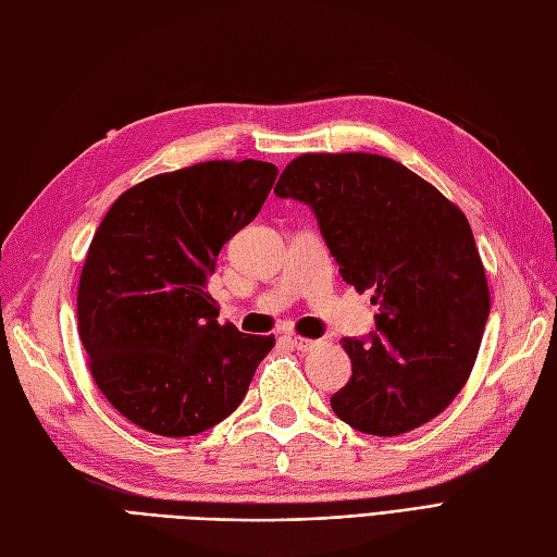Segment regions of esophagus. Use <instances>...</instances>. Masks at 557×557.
I'll return each instance as SVG.
<instances>
[{
    "mask_svg": "<svg viewBox=\"0 0 557 557\" xmlns=\"http://www.w3.org/2000/svg\"><path fill=\"white\" fill-rule=\"evenodd\" d=\"M286 341H288V345H290V347L300 349V351H309L311 347L317 345L314 341H309V337H302V335H286Z\"/></svg>",
    "mask_w": 557,
    "mask_h": 557,
    "instance_id": "obj_1",
    "label": "esophagus"
}]
</instances>
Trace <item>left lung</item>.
<instances>
[{
    "instance_id": "left-lung-1",
    "label": "left lung",
    "mask_w": 557,
    "mask_h": 557,
    "mask_svg": "<svg viewBox=\"0 0 557 557\" xmlns=\"http://www.w3.org/2000/svg\"><path fill=\"white\" fill-rule=\"evenodd\" d=\"M317 214L341 276L373 288L375 331L343 337L351 377L335 416L395 437L440 416L463 389L490 319L472 228L451 200L401 162L373 153H305L274 188Z\"/></svg>"
}]
</instances>
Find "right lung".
Masks as SVG:
<instances>
[{
	"label": "right lung",
	"mask_w": 557,
	"mask_h": 557,
	"mask_svg": "<svg viewBox=\"0 0 557 557\" xmlns=\"http://www.w3.org/2000/svg\"><path fill=\"white\" fill-rule=\"evenodd\" d=\"M276 174L262 160L198 162L127 188L106 212L79 274L77 331L94 383L134 425L191 437L246 397L274 335L216 321L208 278Z\"/></svg>",
	"instance_id": "right-lung-1"
}]
</instances>
